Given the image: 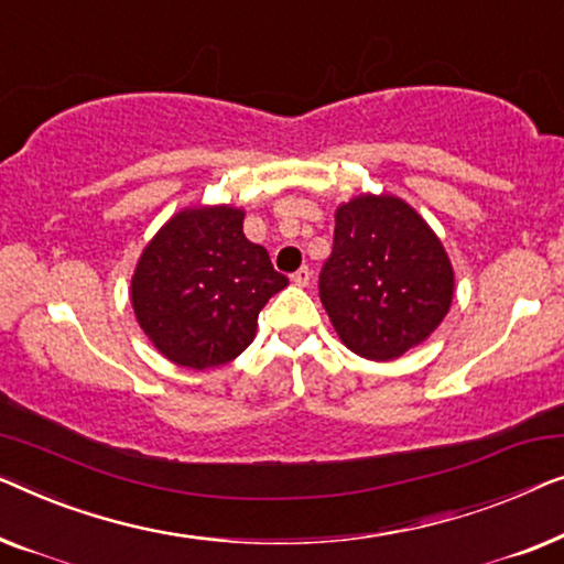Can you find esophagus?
<instances>
[{"label": "esophagus", "instance_id": "1", "mask_svg": "<svg viewBox=\"0 0 564 564\" xmlns=\"http://www.w3.org/2000/svg\"><path fill=\"white\" fill-rule=\"evenodd\" d=\"M291 281L296 283V285H308V281H312V271H308L306 265L299 268L296 273H291Z\"/></svg>", "mask_w": 564, "mask_h": 564}]
</instances>
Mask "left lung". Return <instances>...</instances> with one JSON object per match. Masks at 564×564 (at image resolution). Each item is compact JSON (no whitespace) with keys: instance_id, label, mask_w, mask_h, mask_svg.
<instances>
[{"instance_id":"1","label":"left lung","mask_w":564,"mask_h":564,"mask_svg":"<svg viewBox=\"0 0 564 564\" xmlns=\"http://www.w3.org/2000/svg\"><path fill=\"white\" fill-rule=\"evenodd\" d=\"M452 289L447 252L406 202L383 194L339 206L319 299L352 352L399 358L437 329Z\"/></svg>"}]
</instances>
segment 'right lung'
Wrapping results in <instances>:
<instances>
[{
	"instance_id": "obj_1",
	"label": "right lung",
	"mask_w": 564,
	"mask_h": 564,
	"mask_svg": "<svg viewBox=\"0 0 564 564\" xmlns=\"http://www.w3.org/2000/svg\"><path fill=\"white\" fill-rule=\"evenodd\" d=\"M232 206L178 212L142 252L132 308L165 358L204 370L235 360L252 343L260 308L289 279L242 232Z\"/></svg>"
}]
</instances>
